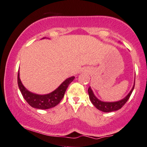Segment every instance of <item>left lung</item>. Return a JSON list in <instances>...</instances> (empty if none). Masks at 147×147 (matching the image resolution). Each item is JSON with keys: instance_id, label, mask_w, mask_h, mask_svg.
<instances>
[{"instance_id": "obj_1", "label": "left lung", "mask_w": 147, "mask_h": 147, "mask_svg": "<svg viewBox=\"0 0 147 147\" xmlns=\"http://www.w3.org/2000/svg\"><path fill=\"white\" fill-rule=\"evenodd\" d=\"M134 85L135 80L132 89L130 90V91L129 92L128 95H127L124 98L117 101H111V102H109V101H101L100 99H99L96 96H95L93 90L91 89V87H89V89H88V93H89V99L90 100H91V103H93V105L96 107L97 109H99V110H100L101 111H103V112H111V111H117L118 110V109H120V108H122V107L126 103V101L128 100V99L130 98L131 94H132L133 90H134Z\"/></svg>"}]
</instances>
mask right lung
<instances>
[{
  "instance_id": "right-lung-1",
  "label": "right lung",
  "mask_w": 147,
  "mask_h": 147,
  "mask_svg": "<svg viewBox=\"0 0 147 147\" xmlns=\"http://www.w3.org/2000/svg\"><path fill=\"white\" fill-rule=\"evenodd\" d=\"M44 38L42 39H45ZM75 77L68 78L60 84L59 87L50 93L39 95L29 91L24 87L19 77V70L17 77V83L23 98L32 107L40 109H47L55 107L63 98L64 93L69 84L75 79Z\"/></svg>"
}]
</instances>
